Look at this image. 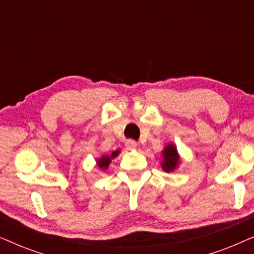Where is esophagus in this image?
Returning a JSON list of instances; mask_svg holds the SVG:
<instances>
[{
    "mask_svg": "<svg viewBox=\"0 0 254 254\" xmlns=\"http://www.w3.org/2000/svg\"><path fill=\"white\" fill-rule=\"evenodd\" d=\"M137 147V142L134 141V140H128L126 142V148L128 150H131V149H135Z\"/></svg>",
    "mask_w": 254,
    "mask_h": 254,
    "instance_id": "1",
    "label": "esophagus"
}]
</instances>
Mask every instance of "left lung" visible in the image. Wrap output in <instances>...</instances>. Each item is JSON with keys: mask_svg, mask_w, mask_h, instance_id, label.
<instances>
[{"mask_svg": "<svg viewBox=\"0 0 254 254\" xmlns=\"http://www.w3.org/2000/svg\"><path fill=\"white\" fill-rule=\"evenodd\" d=\"M163 162H162V168L165 172L173 171L179 163V156L177 152V148L173 144H169L164 148L163 151Z\"/></svg>", "mask_w": 254, "mask_h": 254, "instance_id": "obj_1", "label": "left lung"}]
</instances>
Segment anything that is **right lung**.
<instances>
[{
  "label": "right lung",
  "mask_w": 254,
  "mask_h": 254,
  "mask_svg": "<svg viewBox=\"0 0 254 254\" xmlns=\"http://www.w3.org/2000/svg\"><path fill=\"white\" fill-rule=\"evenodd\" d=\"M119 150H116V151H113L112 154L111 155H105V156H103L102 158H99L98 161H97V164H98V166L100 169H104V170H106L107 168H109V165H110V163H111V161H112V159L114 158V157H117L118 155H119Z\"/></svg>",
  "instance_id": "add662e5"
}]
</instances>
